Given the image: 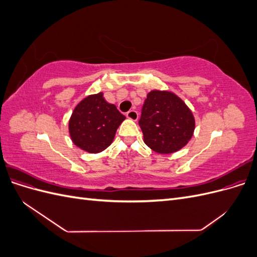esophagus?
<instances>
[{
	"mask_svg": "<svg viewBox=\"0 0 257 257\" xmlns=\"http://www.w3.org/2000/svg\"><path fill=\"white\" fill-rule=\"evenodd\" d=\"M126 116L130 120H133L136 121L138 119V113L135 110H130L128 112H126Z\"/></svg>",
	"mask_w": 257,
	"mask_h": 257,
	"instance_id": "34e87169",
	"label": "esophagus"
}]
</instances>
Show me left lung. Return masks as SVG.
Segmentation results:
<instances>
[{"mask_svg":"<svg viewBox=\"0 0 257 257\" xmlns=\"http://www.w3.org/2000/svg\"><path fill=\"white\" fill-rule=\"evenodd\" d=\"M139 125L144 142L154 152L170 154L188 145L195 130V118L183 99L167 90L147 94Z\"/></svg>","mask_w":257,"mask_h":257,"instance_id":"left-lung-1","label":"left lung"}]
</instances>
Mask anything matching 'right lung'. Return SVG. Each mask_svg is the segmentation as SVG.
<instances>
[{
    "label": "right lung",
    "instance_id": "add662e5",
    "mask_svg": "<svg viewBox=\"0 0 257 257\" xmlns=\"http://www.w3.org/2000/svg\"><path fill=\"white\" fill-rule=\"evenodd\" d=\"M103 92L81 99L68 121V132L76 147L89 153H99L113 142L115 132L125 120L115 105L106 102Z\"/></svg>",
    "mask_w": 257,
    "mask_h": 257
}]
</instances>
